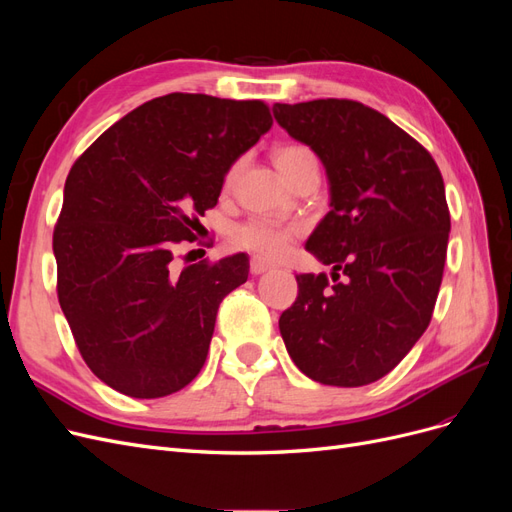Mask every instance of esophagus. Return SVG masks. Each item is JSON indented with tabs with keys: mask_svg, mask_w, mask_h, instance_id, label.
Segmentation results:
<instances>
[{
	"mask_svg": "<svg viewBox=\"0 0 512 512\" xmlns=\"http://www.w3.org/2000/svg\"><path fill=\"white\" fill-rule=\"evenodd\" d=\"M271 269H273L271 265H267V262H262V260H258V258H252V262H250L252 275H262V273H267V271H271Z\"/></svg>",
	"mask_w": 512,
	"mask_h": 512,
	"instance_id": "esophagus-1",
	"label": "esophagus"
}]
</instances>
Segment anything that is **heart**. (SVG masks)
<instances>
[{
  "label": "heart",
  "mask_w": 512,
  "mask_h": 512,
  "mask_svg": "<svg viewBox=\"0 0 512 512\" xmlns=\"http://www.w3.org/2000/svg\"><path fill=\"white\" fill-rule=\"evenodd\" d=\"M307 156H312L309 149L299 145H288V147L277 149L275 164L280 168ZM299 230H301L299 226L284 224L271 218H252L232 228L230 241L237 250H245L262 260H275L286 252L288 243L292 241V237L299 235Z\"/></svg>",
  "instance_id": "obj_1"
}]
</instances>
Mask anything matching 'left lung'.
<instances>
[{"label":"left lung","instance_id":"obj_1","mask_svg":"<svg viewBox=\"0 0 512 512\" xmlns=\"http://www.w3.org/2000/svg\"><path fill=\"white\" fill-rule=\"evenodd\" d=\"M273 117L320 158L331 196L305 250L333 267L335 284L297 275L299 297L280 316L286 350L320 384L376 382L421 339L438 299L451 232L442 175L425 147L361 102L273 104Z\"/></svg>","mask_w":512,"mask_h":512}]
</instances>
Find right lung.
<instances>
[{
  "mask_svg": "<svg viewBox=\"0 0 512 512\" xmlns=\"http://www.w3.org/2000/svg\"><path fill=\"white\" fill-rule=\"evenodd\" d=\"M273 126L260 100L168 94L134 108L74 162L53 232L57 297L89 369L156 399L203 369L218 307L250 260L173 265L228 175Z\"/></svg>",
  "mask_w": 512,
  "mask_h": 512,
  "instance_id": "1",
  "label": "right lung"
}]
</instances>
